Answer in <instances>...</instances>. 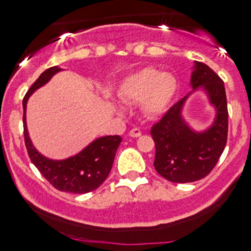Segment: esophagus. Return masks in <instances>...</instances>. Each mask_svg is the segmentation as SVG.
<instances>
[{
    "label": "esophagus",
    "instance_id": "esophagus-1",
    "mask_svg": "<svg viewBox=\"0 0 251 251\" xmlns=\"http://www.w3.org/2000/svg\"><path fill=\"white\" fill-rule=\"evenodd\" d=\"M141 135H142V131L140 130V128H137V127L132 128V130L130 131V136H131V137H140Z\"/></svg>",
    "mask_w": 251,
    "mask_h": 251
}]
</instances>
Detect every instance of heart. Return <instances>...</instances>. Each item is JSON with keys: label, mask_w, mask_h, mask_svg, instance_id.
Here are the masks:
<instances>
[{"label": "heart", "mask_w": 251, "mask_h": 251, "mask_svg": "<svg viewBox=\"0 0 251 251\" xmlns=\"http://www.w3.org/2000/svg\"><path fill=\"white\" fill-rule=\"evenodd\" d=\"M176 77L171 74L146 68L124 80L119 97L125 102L142 103L149 116L161 115L173 102L177 92Z\"/></svg>", "instance_id": "obj_1"}]
</instances>
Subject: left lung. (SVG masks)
I'll list each match as a JSON object with an SVG mask.
<instances>
[{
    "label": "left lung",
    "mask_w": 251,
    "mask_h": 251,
    "mask_svg": "<svg viewBox=\"0 0 251 251\" xmlns=\"http://www.w3.org/2000/svg\"><path fill=\"white\" fill-rule=\"evenodd\" d=\"M191 83L193 90L203 87L216 108L211 127L197 133L187 126L181 116L186 96L151 128L155 143L154 168L164 178L176 183L198 181L211 173L224 153L228 135V109L222 78L206 64L196 62Z\"/></svg>",
    "instance_id": "8db88e82"
}]
</instances>
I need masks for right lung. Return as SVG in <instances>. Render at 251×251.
<instances>
[{"label": "right lung", "instance_id": "add662e5", "mask_svg": "<svg viewBox=\"0 0 251 251\" xmlns=\"http://www.w3.org/2000/svg\"><path fill=\"white\" fill-rule=\"evenodd\" d=\"M59 70L58 67L48 68L47 70H45L24 96L23 125H24L25 147L31 163L55 189L76 194L88 193L97 189L105 181L110 173L115 153L123 138L120 136L100 137L92 142L75 156L65 160H50L41 155L34 148L27 135L26 121H25L26 102L35 90L45 85Z\"/></svg>", "mask_w": 251, "mask_h": 251}]
</instances>
